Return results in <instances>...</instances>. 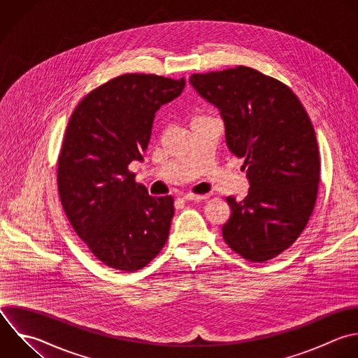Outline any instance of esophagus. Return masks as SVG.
<instances>
[{
    "instance_id": "esophagus-1",
    "label": "esophagus",
    "mask_w": 358,
    "mask_h": 358,
    "mask_svg": "<svg viewBox=\"0 0 358 358\" xmlns=\"http://www.w3.org/2000/svg\"><path fill=\"white\" fill-rule=\"evenodd\" d=\"M207 197H208L207 194H194V193L183 194V200H186V201H200V200H204Z\"/></svg>"
}]
</instances>
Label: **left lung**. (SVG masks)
<instances>
[{"label": "left lung", "instance_id": "obj_1", "mask_svg": "<svg viewBox=\"0 0 358 358\" xmlns=\"http://www.w3.org/2000/svg\"><path fill=\"white\" fill-rule=\"evenodd\" d=\"M190 84L221 110L229 151L245 158L249 192L227 197V245L249 262H266L288 249L312 215L320 159L310 119L281 81L238 66L193 74Z\"/></svg>", "mask_w": 358, "mask_h": 358}]
</instances>
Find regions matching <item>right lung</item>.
Wrapping results in <instances>:
<instances>
[{"mask_svg":"<svg viewBox=\"0 0 358 358\" xmlns=\"http://www.w3.org/2000/svg\"><path fill=\"white\" fill-rule=\"evenodd\" d=\"M185 78L124 74L91 91L73 112L57 162L59 194L77 235L103 264L126 273L145 267L166 243L173 197H152L131 161L143 159L155 112Z\"/></svg>","mask_w":358,"mask_h":358,"instance_id":"add662e5","label":"right lung"}]
</instances>
